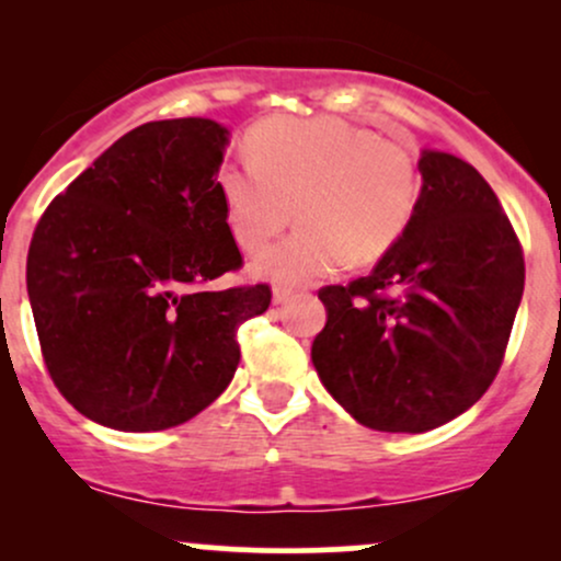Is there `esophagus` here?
<instances>
[{
    "label": "esophagus",
    "instance_id": "obj_1",
    "mask_svg": "<svg viewBox=\"0 0 561 561\" xmlns=\"http://www.w3.org/2000/svg\"><path fill=\"white\" fill-rule=\"evenodd\" d=\"M295 295V289L289 287H274V302H287Z\"/></svg>",
    "mask_w": 561,
    "mask_h": 561
}]
</instances>
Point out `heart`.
<instances>
[{"mask_svg": "<svg viewBox=\"0 0 561 561\" xmlns=\"http://www.w3.org/2000/svg\"><path fill=\"white\" fill-rule=\"evenodd\" d=\"M250 163L218 173L231 237L259 253L293 221L300 229L266 250L253 274L308 285L343 263H375L420 210L422 171L409 147L337 118H272L248 137Z\"/></svg>", "mask_w": 561, "mask_h": 561, "instance_id": "obj_1", "label": "heart"}]
</instances>
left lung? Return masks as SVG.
Masks as SVG:
<instances>
[{"mask_svg": "<svg viewBox=\"0 0 561 561\" xmlns=\"http://www.w3.org/2000/svg\"><path fill=\"white\" fill-rule=\"evenodd\" d=\"M420 171V210L396 248L369 276L319 289V379L379 433H427L478 403L525 289L523 244L485 179L435 150Z\"/></svg>", "mask_w": 561, "mask_h": 561, "instance_id": "1", "label": "left lung"}]
</instances>
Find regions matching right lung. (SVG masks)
Here are the masks:
<instances>
[{
    "mask_svg": "<svg viewBox=\"0 0 561 561\" xmlns=\"http://www.w3.org/2000/svg\"><path fill=\"white\" fill-rule=\"evenodd\" d=\"M229 131L150 121L107 147L38 218L25 263L44 364L83 416L176 427L227 390L237 330L272 287L210 289L242 266L216 173Z\"/></svg>",
    "mask_w": 561,
    "mask_h": 561,
    "instance_id": "right-lung-1",
    "label": "right lung"
}]
</instances>
